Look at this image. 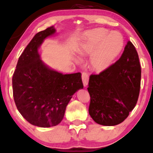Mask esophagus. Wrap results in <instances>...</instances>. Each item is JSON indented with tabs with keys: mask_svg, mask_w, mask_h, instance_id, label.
Here are the masks:
<instances>
[{
	"mask_svg": "<svg viewBox=\"0 0 153 153\" xmlns=\"http://www.w3.org/2000/svg\"><path fill=\"white\" fill-rule=\"evenodd\" d=\"M82 79L83 85L85 87H87L89 82V75L87 73L82 72Z\"/></svg>",
	"mask_w": 153,
	"mask_h": 153,
	"instance_id": "obj_1",
	"label": "esophagus"
}]
</instances>
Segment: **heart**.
Segmentation results:
<instances>
[{"label":"heart","instance_id":"obj_1","mask_svg":"<svg viewBox=\"0 0 153 153\" xmlns=\"http://www.w3.org/2000/svg\"><path fill=\"white\" fill-rule=\"evenodd\" d=\"M124 39L119 32H109L105 28H96L85 34L79 54L91 55L94 69L102 71L110 66L121 52Z\"/></svg>","mask_w":153,"mask_h":153}]
</instances>
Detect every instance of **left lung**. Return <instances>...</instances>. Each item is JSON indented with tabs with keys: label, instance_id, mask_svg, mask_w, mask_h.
I'll return each instance as SVG.
<instances>
[{
	"label": "left lung",
	"instance_id": "8db88e82",
	"mask_svg": "<svg viewBox=\"0 0 153 153\" xmlns=\"http://www.w3.org/2000/svg\"><path fill=\"white\" fill-rule=\"evenodd\" d=\"M141 76L138 53L128 41L118 61L98 75L90 76L87 89L92 119L105 126L123 121L138 100Z\"/></svg>",
	"mask_w": 153,
	"mask_h": 153
}]
</instances>
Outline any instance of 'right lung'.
<instances>
[{
    "mask_svg": "<svg viewBox=\"0 0 153 153\" xmlns=\"http://www.w3.org/2000/svg\"><path fill=\"white\" fill-rule=\"evenodd\" d=\"M55 33L51 26L34 35L19 57L12 77L19 111L30 123L41 128L59 124L73 95L83 89L80 73L62 74L40 59L39 48Z\"/></svg>",
    "mask_w": 153,
    "mask_h": 153,
    "instance_id": "obj_1",
    "label": "right lung"
}]
</instances>
